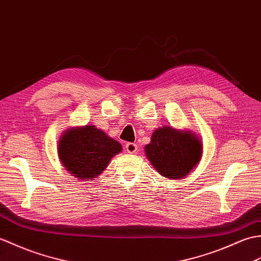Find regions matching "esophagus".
<instances>
[{
  "mask_svg": "<svg viewBox=\"0 0 261 261\" xmlns=\"http://www.w3.org/2000/svg\"><path fill=\"white\" fill-rule=\"evenodd\" d=\"M125 148L127 150V153L133 154V153H136L137 152V145H136L135 143H127Z\"/></svg>",
  "mask_w": 261,
  "mask_h": 261,
  "instance_id": "1",
  "label": "esophagus"
}]
</instances>
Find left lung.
<instances>
[{"mask_svg":"<svg viewBox=\"0 0 261 261\" xmlns=\"http://www.w3.org/2000/svg\"><path fill=\"white\" fill-rule=\"evenodd\" d=\"M145 153L161 175L182 178L199 163L202 147L199 138L192 133L165 126L153 133Z\"/></svg>","mask_w":261,"mask_h":261,"instance_id":"8db88e82","label":"left lung"}]
</instances>
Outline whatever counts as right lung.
<instances>
[{"label": "right lung", "mask_w": 261, "mask_h": 261, "mask_svg": "<svg viewBox=\"0 0 261 261\" xmlns=\"http://www.w3.org/2000/svg\"><path fill=\"white\" fill-rule=\"evenodd\" d=\"M121 145L95 126L68 129L59 142L58 153L66 170L80 179L95 178L106 169Z\"/></svg>", "instance_id": "add662e5"}]
</instances>
